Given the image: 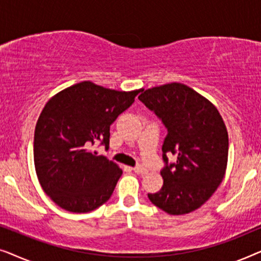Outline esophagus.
Returning <instances> with one entry per match:
<instances>
[{"label":"esophagus","mask_w":261,"mask_h":261,"mask_svg":"<svg viewBox=\"0 0 261 261\" xmlns=\"http://www.w3.org/2000/svg\"><path fill=\"white\" fill-rule=\"evenodd\" d=\"M133 170H134V172H135V173H138V174H146V173L148 172V170L146 169V167L141 166V165H138V166H135Z\"/></svg>","instance_id":"obj_1"}]
</instances>
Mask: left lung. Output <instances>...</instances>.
Segmentation results:
<instances>
[{"mask_svg":"<svg viewBox=\"0 0 261 261\" xmlns=\"http://www.w3.org/2000/svg\"><path fill=\"white\" fill-rule=\"evenodd\" d=\"M139 99L167 129L163 144L164 184L148 198L170 215L201 208L222 181L228 160V133L219 110L194 89L170 83L147 89ZM177 155L169 163L167 154Z\"/></svg>","mask_w":261,"mask_h":261,"instance_id":"obj_1","label":"left lung"}]
</instances>
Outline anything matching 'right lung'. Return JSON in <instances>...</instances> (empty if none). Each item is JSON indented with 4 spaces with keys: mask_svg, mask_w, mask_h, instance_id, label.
<instances>
[{
    "mask_svg": "<svg viewBox=\"0 0 261 261\" xmlns=\"http://www.w3.org/2000/svg\"><path fill=\"white\" fill-rule=\"evenodd\" d=\"M140 91L85 81L46 103L35 126L34 165L42 190L60 208L89 213L110 198L122 170L91 147L109 148L110 124Z\"/></svg>",
    "mask_w": 261,
    "mask_h": 261,
    "instance_id": "obj_1",
    "label": "right lung"
}]
</instances>
